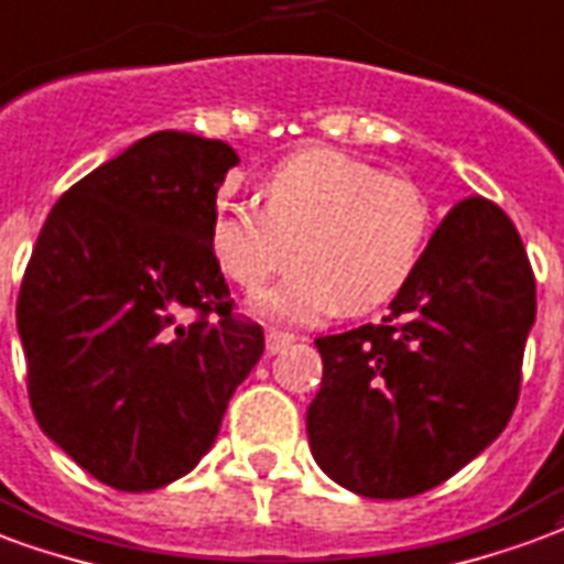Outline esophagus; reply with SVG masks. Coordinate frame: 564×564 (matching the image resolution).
Masks as SVG:
<instances>
[{
	"label": "esophagus",
	"instance_id": "1",
	"mask_svg": "<svg viewBox=\"0 0 564 564\" xmlns=\"http://www.w3.org/2000/svg\"><path fill=\"white\" fill-rule=\"evenodd\" d=\"M297 336L294 333H285V329H267V354H279L285 350L288 345H294Z\"/></svg>",
	"mask_w": 564,
	"mask_h": 564
}]
</instances>
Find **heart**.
I'll return each instance as SVG.
<instances>
[{"mask_svg": "<svg viewBox=\"0 0 564 564\" xmlns=\"http://www.w3.org/2000/svg\"><path fill=\"white\" fill-rule=\"evenodd\" d=\"M261 207L219 205L210 249L237 285L256 294L267 317L317 321L336 312L366 315L398 297L425 261L434 207L410 177L378 169L336 148H308L282 160L258 186Z\"/></svg>", "mask_w": 564, "mask_h": 564, "instance_id": "1", "label": "heart"}]
</instances>
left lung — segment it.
Returning <instances> with one entry per match:
<instances>
[{"instance_id":"1","label":"left lung","mask_w":564,"mask_h":564,"mask_svg":"<svg viewBox=\"0 0 564 564\" xmlns=\"http://www.w3.org/2000/svg\"><path fill=\"white\" fill-rule=\"evenodd\" d=\"M532 321L518 228L490 198H464L380 324L315 338L324 378L306 427L321 469L368 499L443 485L518 408Z\"/></svg>"}]
</instances>
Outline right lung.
<instances>
[{
    "label": "right lung",
    "instance_id": "add662e5",
    "mask_svg": "<svg viewBox=\"0 0 564 564\" xmlns=\"http://www.w3.org/2000/svg\"><path fill=\"white\" fill-rule=\"evenodd\" d=\"M231 166L219 139H139L58 198L25 264L17 329L32 413L109 488L186 476L264 354L210 249Z\"/></svg>",
    "mask_w": 564,
    "mask_h": 564
}]
</instances>
